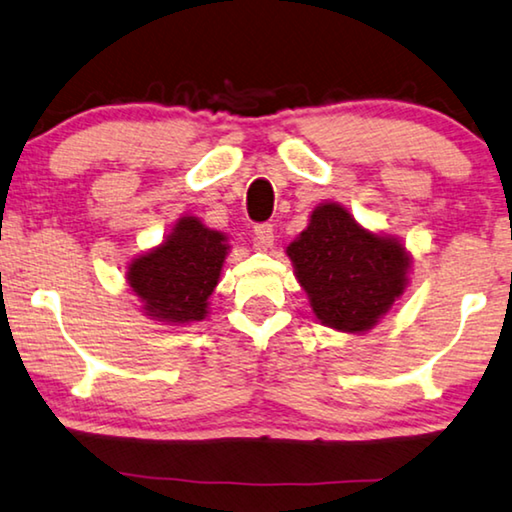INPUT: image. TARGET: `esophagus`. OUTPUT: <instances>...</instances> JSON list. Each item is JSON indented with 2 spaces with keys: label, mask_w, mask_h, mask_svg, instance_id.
<instances>
[{
  "label": "esophagus",
  "mask_w": 512,
  "mask_h": 512,
  "mask_svg": "<svg viewBox=\"0 0 512 512\" xmlns=\"http://www.w3.org/2000/svg\"><path fill=\"white\" fill-rule=\"evenodd\" d=\"M255 246L259 250H266L273 246V225H269V223L255 225Z\"/></svg>",
  "instance_id": "34e87169"
}]
</instances>
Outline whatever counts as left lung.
Segmentation results:
<instances>
[{
	"label": "left lung",
	"instance_id": "obj_1",
	"mask_svg": "<svg viewBox=\"0 0 512 512\" xmlns=\"http://www.w3.org/2000/svg\"><path fill=\"white\" fill-rule=\"evenodd\" d=\"M287 255L319 322L345 333L368 331L391 310L411 266L400 241L363 230L335 202L312 211Z\"/></svg>",
	"mask_w": 512,
	"mask_h": 512
}]
</instances>
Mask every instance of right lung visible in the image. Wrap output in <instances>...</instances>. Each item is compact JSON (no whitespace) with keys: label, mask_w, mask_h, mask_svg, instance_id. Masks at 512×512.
Here are the masks:
<instances>
[{"label":"right lung","mask_w":512,"mask_h":512,"mask_svg":"<svg viewBox=\"0 0 512 512\" xmlns=\"http://www.w3.org/2000/svg\"><path fill=\"white\" fill-rule=\"evenodd\" d=\"M227 250L225 234L186 216L158 248L133 259L126 273L128 285L140 296L144 312L158 322H200L207 317Z\"/></svg>","instance_id":"add662e5"}]
</instances>
